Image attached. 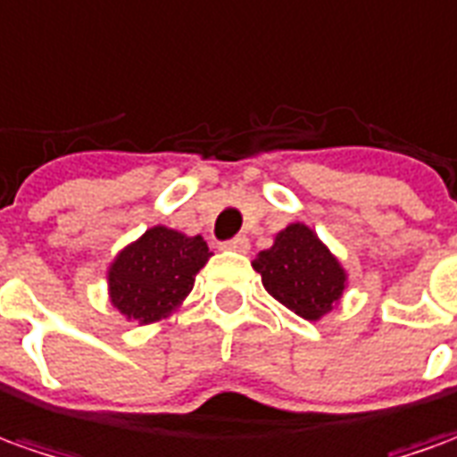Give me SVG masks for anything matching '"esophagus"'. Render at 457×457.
I'll list each match as a JSON object with an SVG mask.
<instances>
[{"label":"esophagus","mask_w":457,"mask_h":457,"mask_svg":"<svg viewBox=\"0 0 457 457\" xmlns=\"http://www.w3.org/2000/svg\"><path fill=\"white\" fill-rule=\"evenodd\" d=\"M222 250H232V253H247L250 250V240L245 235H237L232 240L222 242Z\"/></svg>","instance_id":"obj_1"}]
</instances>
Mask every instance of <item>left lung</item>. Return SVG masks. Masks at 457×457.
I'll list each match as a JSON object with an SVG mask.
<instances>
[{
  "instance_id": "obj_1",
  "label": "left lung",
  "mask_w": 457,
  "mask_h": 457,
  "mask_svg": "<svg viewBox=\"0 0 457 457\" xmlns=\"http://www.w3.org/2000/svg\"><path fill=\"white\" fill-rule=\"evenodd\" d=\"M253 268L278 303L310 322L333 312L347 287L340 260L303 222L280 229L272 247L254 257Z\"/></svg>"
}]
</instances>
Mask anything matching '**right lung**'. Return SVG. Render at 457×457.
Here are the masks:
<instances>
[{"label":"right lung","mask_w":457,"mask_h":457,"mask_svg":"<svg viewBox=\"0 0 457 457\" xmlns=\"http://www.w3.org/2000/svg\"><path fill=\"white\" fill-rule=\"evenodd\" d=\"M210 257L203 235L189 237L154 225L112 260L107 270L112 305L139 325L170 318L185 303Z\"/></svg>","instance_id":"1"}]
</instances>
